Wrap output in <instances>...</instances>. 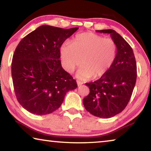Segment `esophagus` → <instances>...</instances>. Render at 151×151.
<instances>
[{
  "instance_id": "34e87169",
  "label": "esophagus",
  "mask_w": 151,
  "mask_h": 151,
  "mask_svg": "<svg viewBox=\"0 0 151 151\" xmlns=\"http://www.w3.org/2000/svg\"><path fill=\"white\" fill-rule=\"evenodd\" d=\"M76 83H77V85L78 86H81V85H82L83 84V82H81L80 81H76Z\"/></svg>"
}]
</instances>
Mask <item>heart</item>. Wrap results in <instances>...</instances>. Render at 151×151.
Instances as JSON below:
<instances>
[{"instance_id": "1", "label": "heart", "mask_w": 151, "mask_h": 151, "mask_svg": "<svg viewBox=\"0 0 151 151\" xmlns=\"http://www.w3.org/2000/svg\"><path fill=\"white\" fill-rule=\"evenodd\" d=\"M60 53L66 72L73 73L81 65L77 77L98 78L105 75L113 65L117 47L111 39H104L94 33L84 32L76 36L70 45L61 46Z\"/></svg>"}]
</instances>
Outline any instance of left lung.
Returning a JSON list of instances; mask_svg holds the SVG:
<instances>
[{
    "label": "left lung",
    "mask_w": 151,
    "mask_h": 151,
    "mask_svg": "<svg viewBox=\"0 0 151 151\" xmlns=\"http://www.w3.org/2000/svg\"><path fill=\"white\" fill-rule=\"evenodd\" d=\"M96 32L111 35L117 47L116 57L105 75L86 83L90 93L83 99V104L93 115L108 119L121 112L131 99L137 80V64L131 47L115 30Z\"/></svg>",
    "instance_id": "left-lung-1"
}]
</instances>
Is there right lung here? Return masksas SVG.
<instances>
[{
	"label": "right lung",
	"mask_w": 151,
	"mask_h": 151,
	"mask_svg": "<svg viewBox=\"0 0 151 151\" xmlns=\"http://www.w3.org/2000/svg\"><path fill=\"white\" fill-rule=\"evenodd\" d=\"M78 29L42 25L17 47L11 64L14 90L20 105L30 113H52L62 104L66 93L77 87L61 66L60 48Z\"/></svg>",
	"instance_id": "obj_1"
}]
</instances>
